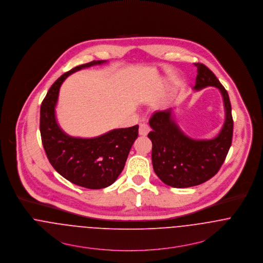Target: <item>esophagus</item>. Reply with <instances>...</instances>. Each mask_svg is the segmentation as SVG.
Listing matches in <instances>:
<instances>
[{"label":"esophagus","mask_w":263,"mask_h":263,"mask_svg":"<svg viewBox=\"0 0 263 263\" xmlns=\"http://www.w3.org/2000/svg\"><path fill=\"white\" fill-rule=\"evenodd\" d=\"M149 131H150V127L147 124H144V123L140 124V126H139V134L141 136H146L149 133Z\"/></svg>","instance_id":"34e87169"}]
</instances>
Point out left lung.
<instances>
[{
    "label": "left lung",
    "instance_id": "obj_1",
    "mask_svg": "<svg viewBox=\"0 0 263 263\" xmlns=\"http://www.w3.org/2000/svg\"><path fill=\"white\" fill-rule=\"evenodd\" d=\"M195 65L198 76L194 89L219 88L226 117L220 133L208 140H195L186 136L173 117L172 108L156 111L150 118L152 131L148 138L152 142L153 170L165 184L177 189L201 184L216 175L225 161L233 136L232 109L227 90L204 64Z\"/></svg>",
    "mask_w": 263,
    "mask_h": 263
}]
</instances>
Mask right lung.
<instances>
[{"label":"right lung","instance_id":"right-lung-1","mask_svg":"<svg viewBox=\"0 0 263 263\" xmlns=\"http://www.w3.org/2000/svg\"><path fill=\"white\" fill-rule=\"evenodd\" d=\"M106 60H93L62 74L49 88L40 108V134L53 168L70 182L90 190L111 185L122 173L130 149L138 137V125L114 129L95 138H77L64 133L55 118L59 88L71 73Z\"/></svg>","mask_w":263,"mask_h":263}]
</instances>
